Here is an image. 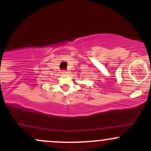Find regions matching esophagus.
<instances>
[{
	"label": "esophagus",
	"instance_id": "obj_1",
	"mask_svg": "<svg viewBox=\"0 0 151 151\" xmlns=\"http://www.w3.org/2000/svg\"><path fill=\"white\" fill-rule=\"evenodd\" d=\"M62 73L64 74V75H66V74L68 73V71H66V70H62Z\"/></svg>",
	"mask_w": 151,
	"mask_h": 151
}]
</instances>
